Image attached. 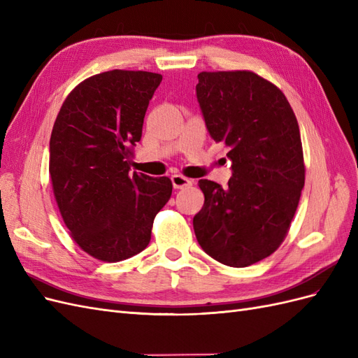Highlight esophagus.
<instances>
[{"label":"esophagus","mask_w":358,"mask_h":358,"mask_svg":"<svg viewBox=\"0 0 358 358\" xmlns=\"http://www.w3.org/2000/svg\"><path fill=\"white\" fill-rule=\"evenodd\" d=\"M171 183H173V187H175L176 189H183V188L191 187L192 185V180L185 178V176H182V175H173L171 176Z\"/></svg>","instance_id":"esophagus-1"}]
</instances>
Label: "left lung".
Masks as SVG:
<instances>
[{"instance_id":"8db88e82","label":"left lung","mask_w":358,"mask_h":358,"mask_svg":"<svg viewBox=\"0 0 358 358\" xmlns=\"http://www.w3.org/2000/svg\"><path fill=\"white\" fill-rule=\"evenodd\" d=\"M196 91L210 137L230 148L233 175L227 188L199 180L194 231L216 262L251 266L284 242L305 187L297 117L276 85L248 70L201 71Z\"/></svg>"}]
</instances>
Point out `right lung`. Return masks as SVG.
<instances>
[{"instance_id":"1","label":"right lung","mask_w":358,"mask_h":358,"mask_svg":"<svg viewBox=\"0 0 358 358\" xmlns=\"http://www.w3.org/2000/svg\"><path fill=\"white\" fill-rule=\"evenodd\" d=\"M162 76L112 70L80 82L52 128L49 173L71 239L100 262L116 263L149 245L171 180L129 173L145 113Z\"/></svg>"}]
</instances>
